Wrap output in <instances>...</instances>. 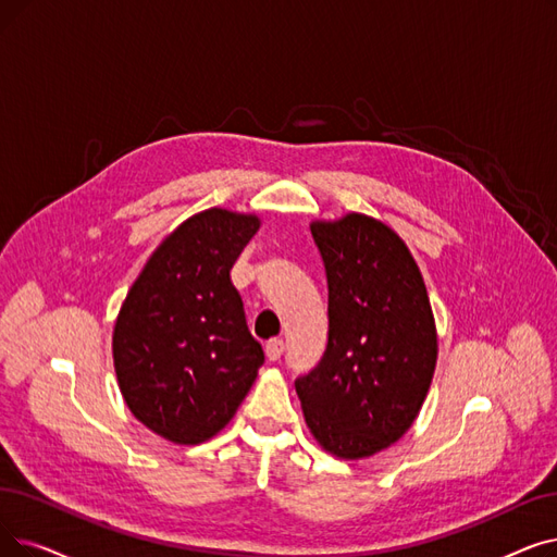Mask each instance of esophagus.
Listing matches in <instances>:
<instances>
[{"instance_id":"esophagus-1","label":"esophagus","mask_w":557,"mask_h":557,"mask_svg":"<svg viewBox=\"0 0 557 557\" xmlns=\"http://www.w3.org/2000/svg\"><path fill=\"white\" fill-rule=\"evenodd\" d=\"M284 352V342L282 338H271L269 344H265V357H269L271 361H277Z\"/></svg>"}]
</instances>
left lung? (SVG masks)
Masks as SVG:
<instances>
[{"instance_id":"1","label":"left lung","mask_w":557,"mask_h":557,"mask_svg":"<svg viewBox=\"0 0 557 557\" xmlns=\"http://www.w3.org/2000/svg\"><path fill=\"white\" fill-rule=\"evenodd\" d=\"M327 275V348L296 380L305 421L342 459L371 457L414 423L437 364V327L405 240L364 213L311 223Z\"/></svg>"}]
</instances>
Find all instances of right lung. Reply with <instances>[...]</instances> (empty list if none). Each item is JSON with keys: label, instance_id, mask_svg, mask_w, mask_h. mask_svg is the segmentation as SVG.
<instances>
[{"label": "right lung", "instance_id": "obj_1", "mask_svg": "<svg viewBox=\"0 0 557 557\" xmlns=\"http://www.w3.org/2000/svg\"><path fill=\"white\" fill-rule=\"evenodd\" d=\"M259 230L255 213L207 209L152 252L120 307L113 364L132 414L196 446L221 432L263 364L230 271Z\"/></svg>", "mask_w": 557, "mask_h": 557}]
</instances>
